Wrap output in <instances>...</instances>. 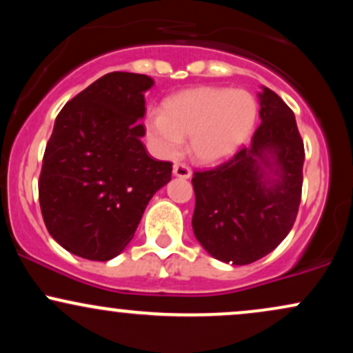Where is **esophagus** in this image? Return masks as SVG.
Wrapping results in <instances>:
<instances>
[{"mask_svg":"<svg viewBox=\"0 0 353 353\" xmlns=\"http://www.w3.org/2000/svg\"><path fill=\"white\" fill-rule=\"evenodd\" d=\"M172 172H174V176H176V177H182V179H189L190 174H192V171H190L189 165L179 164V163L174 164Z\"/></svg>","mask_w":353,"mask_h":353,"instance_id":"1","label":"esophagus"}]
</instances>
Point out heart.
Returning <instances> with one entry per match:
<instances>
[{
    "label": "heart",
    "instance_id": "b5f03b06",
    "mask_svg": "<svg viewBox=\"0 0 353 353\" xmlns=\"http://www.w3.org/2000/svg\"><path fill=\"white\" fill-rule=\"evenodd\" d=\"M257 116V101L245 89L202 86L171 96L163 111L145 116L144 128L157 156L176 159L189 137L194 159L219 164L247 143Z\"/></svg>",
    "mask_w": 353,
    "mask_h": 353
}]
</instances>
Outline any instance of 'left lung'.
I'll use <instances>...</instances> for the list:
<instances>
[{"instance_id":"8db88e82","label":"left lung","mask_w":353,"mask_h":353,"mask_svg":"<svg viewBox=\"0 0 353 353\" xmlns=\"http://www.w3.org/2000/svg\"><path fill=\"white\" fill-rule=\"evenodd\" d=\"M261 125L249 148L228 163L194 172L192 229L217 261L247 265L277 247L292 229L302 196V137L292 109L262 86Z\"/></svg>"}]
</instances>
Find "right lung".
Here are the masks:
<instances>
[{
  "label": "right lung",
  "mask_w": 353,
  "mask_h": 353,
  "mask_svg": "<svg viewBox=\"0 0 353 353\" xmlns=\"http://www.w3.org/2000/svg\"><path fill=\"white\" fill-rule=\"evenodd\" d=\"M152 78L109 72L81 91L54 121L39 176L48 232L68 252L106 262L134 237L172 164L145 151L139 123Z\"/></svg>",
  "instance_id": "right-lung-1"
}]
</instances>
